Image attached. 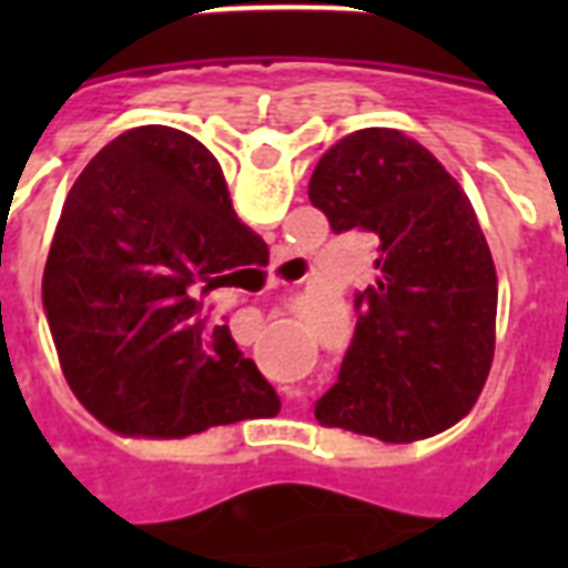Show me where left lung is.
Returning <instances> with one entry per match:
<instances>
[{
  "mask_svg": "<svg viewBox=\"0 0 568 568\" xmlns=\"http://www.w3.org/2000/svg\"><path fill=\"white\" fill-rule=\"evenodd\" d=\"M310 203L334 234L381 240L377 283L356 292V332L316 419L393 444L459 423L496 349V267L459 182L405 133L368 128L322 154Z\"/></svg>",
  "mask_w": 568,
  "mask_h": 568,
  "instance_id": "left-lung-1",
  "label": "left lung"
}]
</instances>
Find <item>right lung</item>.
I'll return each instance as SVG.
<instances>
[{
	"instance_id": "right-lung-1",
	"label": "right lung",
	"mask_w": 568,
	"mask_h": 568,
	"mask_svg": "<svg viewBox=\"0 0 568 568\" xmlns=\"http://www.w3.org/2000/svg\"><path fill=\"white\" fill-rule=\"evenodd\" d=\"M264 255L206 145L161 124L121 133L75 179L44 264L69 389L103 426L145 438L273 417L280 395L203 310Z\"/></svg>"
}]
</instances>
